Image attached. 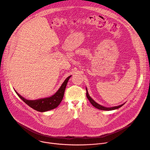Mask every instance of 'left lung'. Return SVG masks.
Wrapping results in <instances>:
<instances>
[{"label":"left lung","mask_w":150,"mask_h":150,"mask_svg":"<svg viewBox=\"0 0 150 150\" xmlns=\"http://www.w3.org/2000/svg\"><path fill=\"white\" fill-rule=\"evenodd\" d=\"M86 91H87V93H86L87 98V99H88V100L90 101V102L91 103V104L93 106H94L95 108H98V109H99V110H103V111H112V110H117V109H118V108L121 107L122 105H123L125 103H123V104H122V105H119V106H113V107H110V108L105 107V106H102V105L98 104V103H96V102H95V101L89 96L88 93V90H87V88H86Z\"/></svg>","instance_id":"obj_1"}]
</instances>
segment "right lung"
Masks as SVG:
<instances>
[{
	"mask_svg": "<svg viewBox=\"0 0 150 150\" xmlns=\"http://www.w3.org/2000/svg\"><path fill=\"white\" fill-rule=\"evenodd\" d=\"M71 76H68L64 80L58 91L54 95H52V96L49 98L39 99L37 100H28L22 97L16 90L15 91L19 98L23 100V101H24L30 107L34 109L35 110L39 112H46L53 110V109L57 108L59 105L63 98L66 85Z\"/></svg>",
	"mask_w": 150,
	"mask_h": 150,
	"instance_id": "1",
	"label": "right lung"
}]
</instances>
